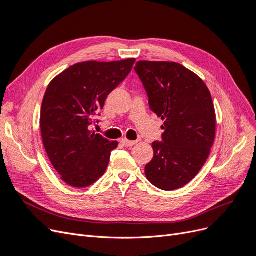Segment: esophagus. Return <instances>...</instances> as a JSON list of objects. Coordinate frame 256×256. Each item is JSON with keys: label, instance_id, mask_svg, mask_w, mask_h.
Returning a JSON list of instances; mask_svg holds the SVG:
<instances>
[{"label": "esophagus", "instance_id": "34e87169", "mask_svg": "<svg viewBox=\"0 0 256 256\" xmlns=\"http://www.w3.org/2000/svg\"><path fill=\"white\" fill-rule=\"evenodd\" d=\"M122 144L125 146V147H131L136 144V141H130V140H127V138H124V140L122 141Z\"/></svg>", "mask_w": 256, "mask_h": 256}]
</instances>
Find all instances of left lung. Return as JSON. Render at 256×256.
<instances>
[{"instance_id": "obj_1", "label": "left lung", "mask_w": 256, "mask_h": 256, "mask_svg": "<svg viewBox=\"0 0 256 256\" xmlns=\"http://www.w3.org/2000/svg\"><path fill=\"white\" fill-rule=\"evenodd\" d=\"M134 70L148 96L150 110L164 120L162 142H154V158L145 175L154 187H184L203 168L216 134V113L207 85L174 62H138Z\"/></svg>"}]
</instances>
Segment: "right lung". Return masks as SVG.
<instances>
[{
	"instance_id": "obj_1",
	"label": "right lung",
	"mask_w": 256,
	"mask_h": 256,
	"mask_svg": "<svg viewBox=\"0 0 256 256\" xmlns=\"http://www.w3.org/2000/svg\"><path fill=\"white\" fill-rule=\"evenodd\" d=\"M136 58L88 60L54 78L44 92L40 131L46 152L67 184L85 188L102 177L118 142L92 132L110 92L126 79Z\"/></svg>"
}]
</instances>
